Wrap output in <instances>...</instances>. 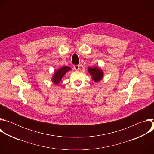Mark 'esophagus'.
Segmentation results:
<instances>
[{
    "label": "esophagus",
    "instance_id": "esophagus-1",
    "mask_svg": "<svg viewBox=\"0 0 154 154\" xmlns=\"http://www.w3.org/2000/svg\"><path fill=\"white\" fill-rule=\"evenodd\" d=\"M74 69L75 70H76V71L79 70V69H80L79 65H74Z\"/></svg>",
    "mask_w": 154,
    "mask_h": 154
}]
</instances>
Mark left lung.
Segmentation results:
<instances>
[{"label": "left lung", "mask_w": 154, "mask_h": 154, "mask_svg": "<svg viewBox=\"0 0 154 154\" xmlns=\"http://www.w3.org/2000/svg\"><path fill=\"white\" fill-rule=\"evenodd\" d=\"M88 72L90 75L92 77V79L95 82H99L103 76V71L98 67H89L88 68Z\"/></svg>", "instance_id": "8db88e82"}]
</instances>
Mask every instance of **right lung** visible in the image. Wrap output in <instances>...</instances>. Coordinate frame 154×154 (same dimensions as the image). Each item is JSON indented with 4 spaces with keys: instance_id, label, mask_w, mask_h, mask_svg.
Segmentation results:
<instances>
[{
    "instance_id": "1",
    "label": "right lung",
    "mask_w": 154,
    "mask_h": 154,
    "mask_svg": "<svg viewBox=\"0 0 154 154\" xmlns=\"http://www.w3.org/2000/svg\"><path fill=\"white\" fill-rule=\"evenodd\" d=\"M71 70V68L68 66H63L62 68H60L59 69L55 71L54 74L52 78V81L54 84L58 85L66 73Z\"/></svg>"
}]
</instances>
